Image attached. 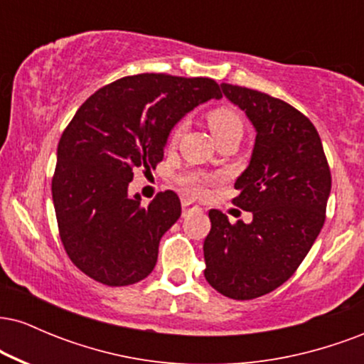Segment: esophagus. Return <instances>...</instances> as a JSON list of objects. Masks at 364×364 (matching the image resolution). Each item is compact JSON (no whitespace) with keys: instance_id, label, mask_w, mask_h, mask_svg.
Returning <instances> with one entry per match:
<instances>
[{"instance_id":"obj_1","label":"esophagus","mask_w":364,"mask_h":364,"mask_svg":"<svg viewBox=\"0 0 364 364\" xmlns=\"http://www.w3.org/2000/svg\"><path fill=\"white\" fill-rule=\"evenodd\" d=\"M200 210H202V208H200L198 205H195V203L186 202V200L183 202V217L191 214V212H200Z\"/></svg>"}]
</instances>
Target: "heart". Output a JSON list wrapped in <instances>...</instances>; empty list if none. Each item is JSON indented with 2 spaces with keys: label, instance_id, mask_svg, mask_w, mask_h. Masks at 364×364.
I'll list each match as a JSON object with an SVG mask.
<instances>
[{
  "label": "heart",
  "instance_id": "heart-1",
  "mask_svg": "<svg viewBox=\"0 0 364 364\" xmlns=\"http://www.w3.org/2000/svg\"><path fill=\"white\" fill-rule=\"evenodd\" d=\"M208 119V127H210L212 133L217 139V141L228 139V136H240L243 135L245 129V123L243 118H241L240 111L232 106H217L208 112L207 116ZM188 127V119L183 118L179 119L169 132V144H176L179 139L183 136V133L186 132ZM179 181L183 183V186L186 188L188 191H191L193 195H203L205 193V186L207 183L210 181V178L203 176L200 173H188L183 174L179 178Z\"/></svg>",
  "mask_w": 364,
  "mask_h": 364
}]
</instances>
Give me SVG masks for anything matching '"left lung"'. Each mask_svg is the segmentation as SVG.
<instances>
[{
    "label": "left lung",
    "mask_w": 364,
    "mask_h": 364,
    "mask_svg": "<svg viewBox=\"0 0 364 364\" xmlns=\"http://www.w3.org/2000/svg\"><path fill=\"white\" fill-rule=\"evenodd\" d=\"M220 89L257 129L232 198L253 220L231 224L220 210L208 212L203 274L220 294L253 299L277 289L301 265L323 228L332 176L318 132L303 112L246 87Z\"/></svg>",
    "instance_id": "obj_1"
}]
</instances>
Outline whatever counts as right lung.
Masks as SVG:
<instances>
[{
    "instance_id": "1",
    "label": "right lung",
    "mask_w": 364,
    "mask_h": 364,
    "mask_svg": "<svg viewBox=\"0 0 364 364\" xmlns=\"http://www.w3.org/2000/svg\"><path fill=\"white\" fill-rule=\"evenodd\" d=\"M212 97H223L212 78L140 73L104 85L75 112L58 144L51 190L65 252L90 279L119 287L152 272L181 202L166 190L141 205L128 185L136 169H156L171 128Z\"/></svg>"
}]
</instances>
